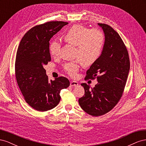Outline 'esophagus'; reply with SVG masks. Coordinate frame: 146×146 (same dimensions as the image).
I'll use <instances>...</instances> for the list:
<instances>
[{
    "label": "esophagus",
    "mask_w": 146,
    "mask_h": 146,
    "mask_svg": "<svg viewBox=\"0 0 146 146\" xmlns=\"http://www.w3.org/2000/svg\"><path fill=\"white\" fill-rule=\"evenodd\" d=\"M78 85V83L76 81H71L70 83V86H77Z\"/></svg>",
    "instance_id": "34e87169"
}]
</instances>
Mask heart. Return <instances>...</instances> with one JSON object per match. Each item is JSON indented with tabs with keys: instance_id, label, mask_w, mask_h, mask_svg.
Masks as SVG:
<instances>
[{
	"instance_id": "1",
	"label": "heart",
	"mask_w": 146,
	"mask_h": 146,
	"mask_svg": "<svg viewBox=\"0 0 146 146\" xmlns=\"http://www.w3.org/2000/svg\"><path fill=\"white\" fill-rule=\"evenodd\" d=\"M64 41L76 46L75 56L81 61L82 64L89 66L98 60L102 52L104 43V34L99 30L91 29L81 25H74L63 34ZM61 44L57 41L50 42V54L57 56L59 54ZM79 60L64 64V69L71 77H76L79 70Z\"/></svg>"
}]
</instances>
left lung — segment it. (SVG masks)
<instances>
[{
    "label": "left lung",
    "mask_w": 146,
    "mask_h": 146,
    "mask_svg": "<svg viewBox=\"0 0 146 146\" xmlns=\"http://www.w3.org/2000/svg\"><path fill=\"white\" fill-rule=\"evenodd\" d=\"M105 34L102 52L96 62L87 70L85 79L98 83L90 89L82 83L85 94L78 99L79 105L88 114L99 116L115 107L121 98L130 70L129 53L119 35L111 27L99 23Z\"/></svg>",
    "instance_id": "obj_1"
}]
</instances>
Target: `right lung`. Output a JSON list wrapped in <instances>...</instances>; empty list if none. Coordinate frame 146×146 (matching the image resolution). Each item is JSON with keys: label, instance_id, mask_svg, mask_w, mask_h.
Masks as SVG:
<instances>
[{"label": "right lung", "instance_id": "1", "mask_svg": "<svg viewBox=\"0 0 146 146\" xmlns=\"http://www.w3.org/2000/svg\"><path fill=\"white\" fill-rule=\"evenodd\" d=\"M68 24L50 21L35 26L24 35L17 48L15 61L17 85L26 102L37 111L55 108L60 101L61 90L70 85L64 77L49 81L43 67L51 61L50 39Z\"/></svg>", "mask_w": 146, "mask_h": 146}]
</instances>
